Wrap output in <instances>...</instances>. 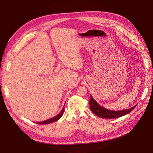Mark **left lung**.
<instances>
[{"label": "left lung", "instance_id": "obj_1", "mask_svg": "<svg viewBox=\"0 0 153 153\" xmlns=\"http://www.w3.org/2000/svg\"><path fill=\"white\" fill-rule=\"evenodd\" d=\"M89 105H90V109L96 115H97V116H98L100 117L105 118V119H114V118L122 117L123 115L131 112L136 106L135 105L131 108L126 109L124 110H121V111L109 110L107 109H105L103 107H102V106L99 105L98 103H97L96 101L93 99L92 96H91Z\"/></svg>", "mask_w": 153, "mask_h": 153}]
</instances>
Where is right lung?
<instances>
[{"mask_svg": "<svg viewBox=\"0 0 153 153\" xmlns=\"http://www.w3.org/2000/svg\"><path fill=\"white\" fill-rule=\"evenodd\" d=\"M64 111V107L62 108V110H61V112H60V114H59L57 115H56V116H55L54 117H53L52 119L46 120V121H44L43 122H39V123H38L39 124H50V123H52L56 121L62 116Z\"/></svg>", "mask_w": 153, "mask_h": 153, "instance_id": "1", "label": "right lung"}]
</instances>
